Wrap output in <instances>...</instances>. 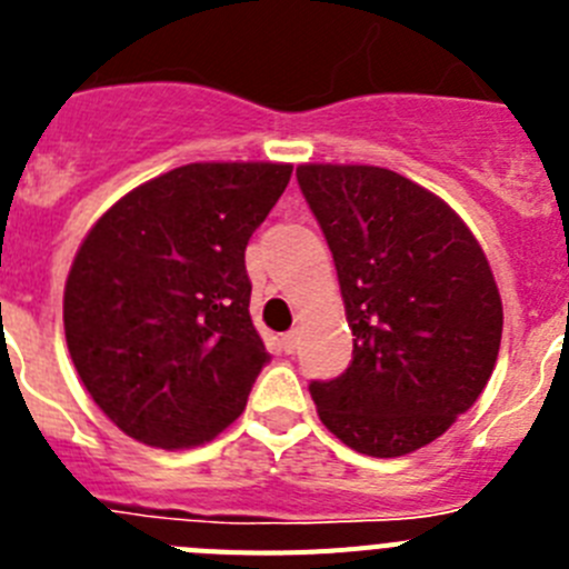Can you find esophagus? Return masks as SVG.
Wrapping results in <instances>:
<instances>
[{"label": "esophagus", "instance_id": "34e87169", "mask_svg": "<svg viewBox=\"0 0 569 569\" xmlns=\"http://www.w3.org/2000/svg\"><path fill=\"white\" fill-rule=\"evenodd\" d=\"M296 347H299V330H288V333L281 336V350L284 353H296Z\"/></svg>", "mask_w": 569, "mask_h": 569}]
</instances>
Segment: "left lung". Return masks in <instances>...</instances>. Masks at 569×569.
I'll list each match as a JSON object with an SVG mask.
<instances>
[{"instance_id": "8db88e82", "label": "left lung", "mask_w": 569, "mask_h": 569, "mask_svg": "<svg viewBox=\"0 0 569 569\" xmlns=\"http://www.w3.org/2000/svg\"><path fill=\"white\" fill-rule=\"evenodd\" d=\"M333 253L353 359L310 381L319 419L376 459L413 453L467 413L501 345V299L479 241L439 196L373 164H301Z\"/></svg>"}]
</instances>
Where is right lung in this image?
Masks as SVG:
<instances>
[{"instance_id": "add662e5", "label": "right lung", "mask_w": 569, "mask_h": 569, "mask_svg": "<svg viewBox=\"0 0 569 569\" xmlns=\"http://www.w3.org/2000/svg\"><path fill=\"white\" fill-rule=\"evenodd\" d=\"M293 168L196 162L93 224L64 284V339L88 393L130 439L179 450L222 433L270 361L244 250Z\"/></svg>"}]
</instances>
